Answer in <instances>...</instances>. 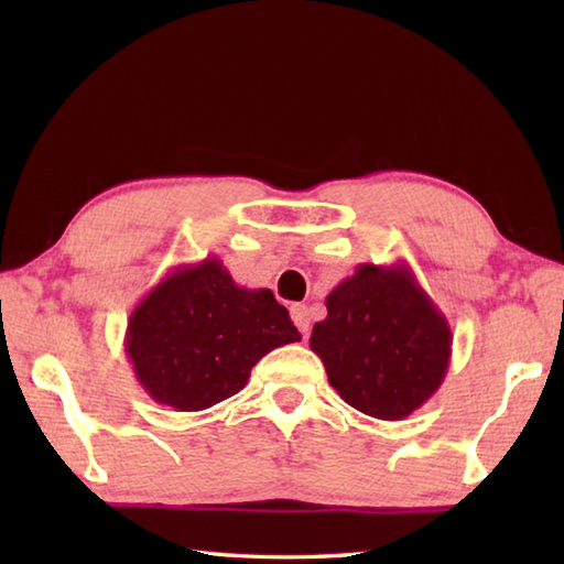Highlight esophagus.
Instances as JSON below:
<instances>
[{
    "label": "esophagus",
    "instance_id": "34e87169",
    "mask_svg": "<svg viewBox=\"0 0 564 564\" xmlns=\"http://www.w3.org/2000/svg\"><path fill=\"white\" fill-rule=\"evenodd\" d=\"M291 317L295 322V327L301 329V334H310V310H307V305H301V303L293 305Z\"/></svg>",
    "mask_w": 564,
    "mask_h": 564
}]
</instances>
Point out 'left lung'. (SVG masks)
Wrapping results in <instances>:
<instances>
[{
    "label": "left lung",
    "mask_w": 564,
    "mask_h": 564,
    "mask_svg": "<svg viewBox=\"0 0 564 564\" xmlns=\"http://www.w3.org/2000/svg\"><path fill=\"white\" fill-rule=\"evenodd\" d=\"M325 303L327 317L313 327L310 349L346 404L398 422L441 388L453 334L404 261L361 263Z\"/></svg>",
    "instance_id": "left-lung-1"
}]
</instances>
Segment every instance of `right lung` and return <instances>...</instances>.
Wrapping results in <instances>:
<instances>
[{
    "label": "right lung",
    "instance_id": "right-lung-1",
    "mask_svg": "<svg viewBox=\"0 0 564 564\" xmlns=\"http://www.w3.org/2000/svg\"><path fill=\"white\" fill-rule=\"evenodd\" d=\"M301 341L269 289H239L218 257L182 263L135 305L126 354L150 398L200 412L247 386L251 368Z\"/></svg>",
    "mask_w": 564,
    "mask_h": 564
}]
</instances>
